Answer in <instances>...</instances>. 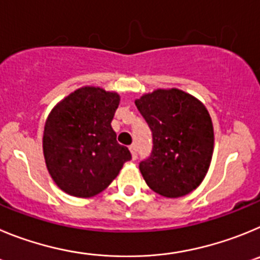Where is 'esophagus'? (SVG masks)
I'll return each mask as SVG.
<instances>
[{"label":"esophagus","instance_id":"1","mask_svg":"<svg viewBox=\"0 0 260 260\" xmlns=\"http://www.w3.org/2000/svg\"><path fill=\"white\" fill-rule=\"evenodd\" d=\"M129 150H131V154H132V158L133 159L137 158V146H136V145H131Z\"/></svg>","mask_w":260,"mask_h":260}]
</instances>
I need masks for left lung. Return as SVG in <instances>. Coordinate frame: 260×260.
<instances>
[{
  "label": "left lung",
  "mask_w": 260,
  "mask_h": 260,
  "mask_svg": "<svg viewBox=\"0 0 260 260\" xmlns=\"http://www.w3.org/2000/svg\"><path fill=\"white\" fill-rule=\"evenodd\" d=\"M135 104L153 135L150 155L139 166L146 184L167 198L190 193L205 179L212 158L209 111L179 89H158Z\"/></svg>",
  "instance_id": "8db88e82"
}]
</instances>
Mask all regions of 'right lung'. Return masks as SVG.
Instances as JSON below:
<instances>
[{"mask_svg":"<svg viewBox=\"0 0 260 260\" xmlns=\"http://www.w3.org/2000/svg\"><path fill=\"white\" fill-rule=\"evenodd\" d=\"M119 101L118 93L84 86L48 116L43 139L46 167L70 196L89 198L101 193L132 159L111 128Z\"/></svg>","mask_w":260,"mask_h":260,"instance_id":"add662e5","label":"right lung"}]
</instances>
